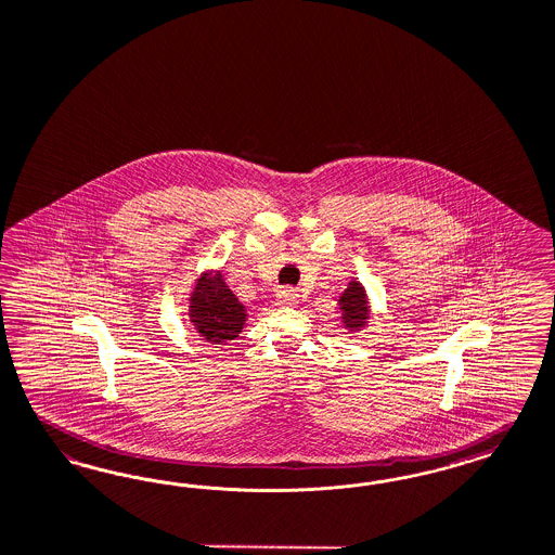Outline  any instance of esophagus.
Segmentation results:
<instances>
[{"label":"esophagus","instance_id":"34e87169","mask_svg":"<svg viewBox=\"0 0 555 555\" xmlns=\"http://www.w3.org/2000/svg\"><path fill=\"white\" fill-rule=\"evenodd\" d=\"M299 301V293L295 288L285 287L276 291V304L279 306L293 307Z\"/></svg>","mask_w":555,"mask_h":555}]
</instances>
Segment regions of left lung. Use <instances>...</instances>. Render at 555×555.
Returning <instances> with one entry per match:
<instances>
[{
    "label": "left lung",
    "mask_w": 555,
    "mask_h": 555,
    "mask_svg": "<svg viewBox=\"0 0 555 555\" xmlns=\"http://www.w3.org/2000/svg\"><path fill=\"white\" fill-rule=\"evenodd\" d=\"M340 313H343V325L350 334L361 332L366 327L371 320V306H369V295L364 291L363 283L352 279L345 288V293L338 299Z\"/></svg>",
    "instance_id": "8db88e82"
}]
</instances>
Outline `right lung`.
<instances>
[{
  "instance_id": "right-lung-1",
  "label": "right lung",
  "mask_w": 555,
  "mask_h": 555,
  "mask_svg": "<svg viewBox=\"0 0 555 555\" xmlns=\"http://www.w3.org/2000/svg\"><path fill=\"white\" fill-rule=\"evenodd\" d=\"M189 318L203 340L228 345L246 324V307L228 287L221 270L203 272L189 297Z\"/></svg>"
}]
</instances>
